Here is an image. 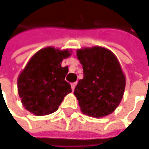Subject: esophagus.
Wrapping results in <instances>:
<instances>
[{
  "instance_id": "esophagus-1",
  "label": "esophagus",
  "mask_w": 149,
  "mask_h": 149,
  "mask_svg": "<svg viewBox=\"0 0 149 149\" xmlns=\"http://www.w3.org/2000/svg\"><path fill=\"white\" fill-rule=\"evenodd\" d=\"M76 85H77V82H75V83H72V84H71V86H72V90H74L75 89Z\"/></svg>"
}]
</instances>
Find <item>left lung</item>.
Here are the masks:
<instances>
[{
    "instance_id": "8db88e82",
    "label": "left lung",
    "mask_w": 149,
    "mask_h": 149,
    "mask_svg": "<svg viewBox=\"0 0 149 149\" xmlns=\"http://www.w3.org/2000/svg\"><path fill=\"white\" fill-rule=\"evenodd\" d=\"M77 55L84 69V78L74 90L81 111L95 118L112 113L125 88V77L116 56L102 47L79 49Z\"/></svg>"
}]
</instances>
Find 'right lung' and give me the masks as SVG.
<instances>
[{"instance_id": "obj_1", "label": "right lung", "mask_w": 149, "mask_h": 149, "mask_svg": "<svg viewBox=\"0 0 149 149\" xmlns=\"http://www.w3.org/2000/svg\"><path fill=\"white\" fill-rule=\"evenodd\" d=\"M68 56V50L49 47L30 60L18 78L19 95L26 110L37 116L53 113L72 92L70 84L65 80L68 67L61 64Z\"/></svg>"}]
</instances>
